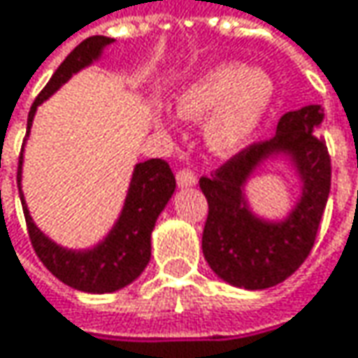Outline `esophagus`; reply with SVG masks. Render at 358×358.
Returning a JSON list of instances; mask_svg holds the SVG:
<instances>
[{
	"mask_svg": "<svg viewBox=\"0 0 358 358\" xmlns=\"http://www.w3.org/2000/svg\"><path fill=\"white\" fill-rule=\"evenodd\" d=\"M197 183V177L193 175L192 171H177V185L183 187H193Z\"/></svg>",
	"mask_w": 358,
	"mask_h": 358,
	"instance_id": "esophagus-1",
	"label": "esophagus"
}]
</instances>
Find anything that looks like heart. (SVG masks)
Wrapping results in <instances>:
<instances>
[{"instance_id": "1", "label": "heart", "mask_w": 358, "mask_h": 358, "mask_svg": "<svg viewBox=\"0 0 358 358\" xmlns=\"http://www.w3.org/2000/svg\"><path fill=\"white\" fill-rule=\"evenodd\" d=\"M275 99V81L265 69L243 63H216L199 71L175 95V114L201 122L208 150L230 159L257 136ZM161 130H173L166 115H155Z\"/></svg>"}]
</instances>
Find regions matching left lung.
Returning <instances> with one entry per match:
<instances>
[{
  "label": "left lung",
  "instance_id": "8db88e82",
  "mask_svg": "<svg viewBox=\"0 0 358 358\" xmlns=\"http://www.w3.org/2000/svg\"><path fill=\"white\" fill-rule=\"evenodd\" d=\"M322 120L320 106L287 112L271 141L244 148L210 179H199L210 208L201 250L222 281L250 292L267 289L294 275L310 255L330 193ZM267 162L287 164L298 181L294 206L281 218L259 215L245 192Z\"/></svg>",
  "mask_w": 358,
  "mask_h": 358
}]
</instances>
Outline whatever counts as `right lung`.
I'll return each instance as SVG.
<instances>
[{
  "label": "right lung",
  "instance_id": "1",
  "mask_svg": "<svg viewBox=\"0 0 358 358\" xmlns=\"http://www.w3.org/2000/svg\"><path fill=\"white\" fill-rule=\"evenodd\" d=\"M110 44H114V38L91 36L83 40L64 59L61 66L55 71V75L50 77V81L46 83V87L40 91L28 114V134L40 103L50 99L73 75L97 63ZM22 166H24V148L17 165V189L28 224V234L38 259L57 279H61L64 285L85 294H112L141 277L142 271L150 261V236L157 217L161 216V212L166 208L177 187L175 175L163 159H150L134 165L122 210L112 228L99 243L87 248H69L55 243L36 226L22 192Z\"/></svg>",
  "mask_w": 358,
  "mask_h": 358
}]
</instances>
